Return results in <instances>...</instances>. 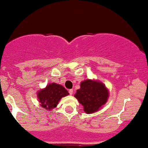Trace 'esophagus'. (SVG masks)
<instances>
[{
    "label": "esophagus",
    "instance_id": "1",
    "mask_svg": "<svg viewBox=\"0 0 148 148\" xmlns=\"http://www.w3.org/2000/svg\"><path fill=\"white\" fill-rule=\"evenodd\" d=\"M69 93L70 95H72L73 93V89H70V90H69Z\"/></svg>",
    "mask_w": 148,
    "mask_h": 148
}]
</instances>
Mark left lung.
Returning <instances> with one entry per match:
<instances>
[{
  "label": "left lung",
  "instance_id": "obj_1",
  "mask_svg": "<svg viewBox=\"0 0 148 148\" xmlns=\"http://www.w3.org/2000/svg\"><path fill=\"white\" fill-rule=\"evenodd\" d=\"M80 86L74 96L83 106L86 113L96 112L107 102L109 91L100 81L87 79L82 81Z\"/></svg>",
  "mask_w": 148,
  "mask_h": 148
}]
</instances>
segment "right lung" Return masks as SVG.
<instances>
[{
  "mask_svg": "<svg viewBox=\"0 0 148 148\" xmlns=\"http://www.w3.org/2000/svg\"><path fill=\"white\" fill-rule=\"evenodd\" d=\"M69 95L64 86L55 83H50L46 88L38 91L37 98L40 106L48 111L52 110L58 104L62 98Z\"/></svg>",
  "mask_w": 148,
  "mask_h": 148,
  "instance_id": "obj_1",
  "label": "right lung"
}]
</instances>
